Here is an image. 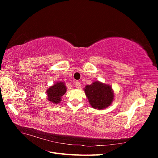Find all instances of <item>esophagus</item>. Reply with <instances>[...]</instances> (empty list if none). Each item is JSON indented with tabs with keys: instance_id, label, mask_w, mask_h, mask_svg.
Listing matches in <instances>:
<instances>
[{
	"instance_id": "esophagus-1",
	"label": "esophagus",
	"mask_w": 158,
	"mask_h": 158,
	"mask_svg": "<svg viewBox=\"0 0 158 158\" xmlns=\"http://www.w3.org/2000/svg\"><path fill=\"white\" fill-rule=\"evenodd\" d=\"M75 86L76 88H81V84L79 82H76Z\"/></svg>"
}]
</instances>
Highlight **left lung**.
<instances>
[{
  "mask_svg": "<svg viewBox=\"0 0 158 158\" xmlns=\"http://www.w3.org/2000/svg\"><path fill=\"white\" fill-rule=\"evenodd\" d=\"M84 90L90 106L94 109H106L112 103L114 99V95L111 85L99 81L86 85Z\"/></svg>",
  "mask_w": 158,
  "mask_h": 158,
  "instance_id": "8db88e82",
  "label": "left lung"
}]
</instances>
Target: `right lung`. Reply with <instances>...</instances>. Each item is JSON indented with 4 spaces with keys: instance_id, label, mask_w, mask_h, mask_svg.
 Here are the masks:
<instances>
[{
    "instance_id": "right-lung-1",
    "label": "right lung",
    "mask_w": 158,
    "mask_h": 158,
    "mask_svg": "<svg viewBox=\"0 0 158 158\" xmlns=\"http://www.w3.org/2000/svg\"><path fill=\"white\" fill-rule=\"evenodd\" d=\"M66 92L64 82H56L47 90V99L51 103L58 104L61 102V98Z\"/></svg>"
}]
</instances>
